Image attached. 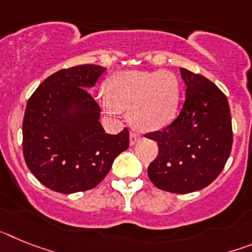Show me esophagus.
Returning a JSON list of instances; mask_svg holds the SVG:
<instances>
[{"label": "esophagus", "mask_w": 252, "mask_h": 252, "mask_svg": "<svg viewBox=\"0 0 252 252\" xmlns=\"http://www.w3.org/2000/svg\"><path fill=\"white\" fill-rule=\"evenodd\" d=\"M139 140H140V135H137L136 132L130 133V145H135Z\"/></svg>", "instance_id": "1"}]
</instances>
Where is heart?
<instances>
[{"mask_svg": "<svg viewBox=\"0 0 252 252\" xmlns=\"http://www.w3.org/2000/svg\"><path fill=\"white\" fill-rule=\"evenodd\" d=\"M108 93L98 94L107 112L119 115L130 110V120L144 131L160 130L175 119L180 86L170 72H124L107 83Z\"/></svg>", "mask_w": 252, "mask_h": 252, "instance_id": "b5f03b06", "label": "heart"}]
</instances>
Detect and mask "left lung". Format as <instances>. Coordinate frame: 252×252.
Segmentation results:
<instances>
[{
  "instance_id": "8db88e82",
  "label": "left lung",
  "mask_w": 252,
  "mask_h": 252,
  "mask_svg": "<svg viewBox=\"0 0 252 252\" xmlns=\"http://www.w3.org/2000/svg\"><path fill=\"white\" fill-rule=\"evenodd\" d=\"M186 101L177 119L162 130L145 133L159 145L148 168L155 187L186 194L206 188L221 174L233 141L228 101L202 74L180 69Z\"/></svg>"
}]
</instances>
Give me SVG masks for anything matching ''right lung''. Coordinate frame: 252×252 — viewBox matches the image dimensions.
I'll return each mask as SVG.
<instances>
[{
	"label": "right lung",
	"instance_id": "add662e5",
	"mask_svg": "<svg viewBox=\"0 0 252 252\" xmlns=\"http://www.w3.org/2000/svg\"><path fill=\"white\" fill-rule=\"evenodd\" d=\"M104 70L93 64L62 69L29 98L22 122L24 158L51 190L70 194L94 188L128 148L127 128L106 133L98 121L101 108L87 91Z\"/></svg>",
	"mask_w": 252,
	"mask_h": 252
}]
</instances>
